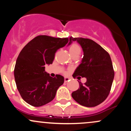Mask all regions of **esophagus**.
I'll return each mask as SVG.
<instances>
[{"instance_id": "34e87169", "label": "esophagus", "mask_w": 131, "mask_h": 131, "mask_svg": "<svg viewBox=\"0 0 131 131\" xmlns=\"http://www.w3.org/2000/svg\"><path fill=\"white\" fill-rule=\"evenodd\" d=\"M70 81V78H67V77L64 78V82H67L68 81Z\"/></svg>"}]
</instances>
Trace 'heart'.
I'll list each match as a JSON object with an SVG mask.
<instances>
[{"label":"heart","mask_w":131,"mask_h":131,"mask_svg":"<svg viewBox=\"0 0 131 131\" xmlns=\"http://www.w3.org/2000/svg\"><path fill=\"white\" fill-rule=\"evenodd\" d=\"M69 52L72 57L76 55H79L81 53V48L77 43H72L69 47Z\"/></svg>","instance_id":"heart-1"}]
</instances>
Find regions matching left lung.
I'll return each mask as SVG.
<instances>
[{
	"instance_id": "8db88e82",
	"label": "left lung",
	"mask_w": 131,
	"mask_h": 131,
	"mask_svg": "<svg viewBox=\"0 0 131 131\" xmlns=\"http://www.w3.org/2000/svg\"><path fill=\"white\" fill-rule=\"evenodd\" d=\"M70 39L76 40L84 52L82 62L76 68L73 77L80 76L87 79L84 84L78 81L79 88L72 93V97L82 106H97L108 96L115 76L110 56L94 40L73 37Z\"/></svg>"
}]
</instances>
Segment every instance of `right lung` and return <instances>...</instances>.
<instances>
[{"instance_id":"1","label":"right lung","mask_w":131,"mask_h":131,"mask_svg":"<svg viewBox=\"0 0 131 131\" xmlns=\"http://www.w3.org/2000/svg\"><path fill=\"white\" fill-rule=\"evenodd\" d=\"M69 39L40 35L23 47L14 69L15 82L22 99L33 106H41L55 98L64 78L57 74L52 78L45 71L46 64L53 62L57 51L68 42ZM71 43L70 40L69 44Z\"/></svg>"}]
</instances>
